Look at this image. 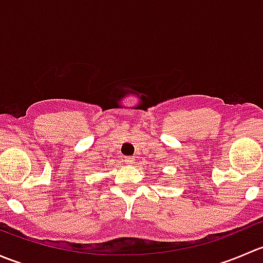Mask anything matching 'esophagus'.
<instances>
[{
  "label": "esophagus",
  "instance_id": "obj_1",
  "mask_svg": "<svg viewBox=\"0 0 263 263\" xmlns=\"http://www.w3.org/2000/svg\"><path fill=\"white\" fill-rule=\"evenodd\" d=\"M123 161L126 164H132L134 163V156H126V158H123Z\"/></svg>",
  "mask_w": 263,
  "mask_h": 263
}]
</instances>
